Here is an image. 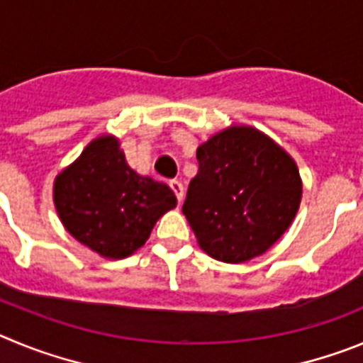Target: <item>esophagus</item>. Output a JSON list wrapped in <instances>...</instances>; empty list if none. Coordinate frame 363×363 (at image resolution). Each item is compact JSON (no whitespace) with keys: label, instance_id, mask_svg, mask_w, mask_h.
Listing matches in <instances>:
<instances>
[{"label":"esophagus","instance_id":"34e87169","mask_svg":"<svg viewBox=\"0 0 363 363\" xmlns=\"http://www.w3.org/2000/svg\"><path fill=\"white\" fill-rule=\"evenodd\" d=\"M169 188L174 189L175 197H177V201L181 202L182 197H184V186H182V182L177 181V179H172V181H169Z\"/></svg>","mask_w":363,"mask_h":363}]
</instances>
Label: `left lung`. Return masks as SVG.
<instances>
[{
    "label": "left lung",
    "mask_w": 363,
    "mask_h": 363,
    "mask_svg": "<svg viewBox=\"0 0 363 363\" xmlns=\"http://www.w3.org/2000/svg\"><path fill=\"white\" fill-rule=\"evenodd\" d=\"M197 161L182 213L201 250L228 264L266 253L302 199L291 155L257 128L230 126L199 146Z\"/></svg>",
    "instance_id": "obj_1"
}]
</instances>
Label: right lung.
<instances>
[{
	"label": "right lung",
	"mask_w": 363,
	"mask_h": 363,
	"mask_svg": "<svg viewBox=\"0 0 363 363\" xmlns=\"http://www.w3.org/2000/svg\"><path fill=\"white\" fill-rule=\"evenodd\" d=\"M54 204L72 237L117 260L145 246L177 199L164 182L135 174L116 137L101 135L55 177Z\"/></svg>",
	"instance_id": "1"
}]
</instances>
